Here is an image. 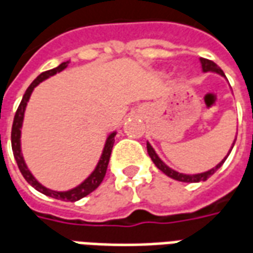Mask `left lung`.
<instances>
[{
	"instance_id": "1",
	"label": "left lung",
	"mask_w": 253,
	"mask_h": 253,
	"mask_svg": "<svg viewBox=\"0 0 253 253\" xmlns=\"http://www.w3.org/2000/svg\"><path fill=\"white\" fill-rule=\"evenodd\" d=\"M201 63H202V69H203V72H214L225 77V73L222 72V69L218 66L217 63H214L212 61H210V59H206V58H201ZM234 142H236V139H234ZM146 148H148V153L149 156H150L152 161H153L154 165H156L161 172H164L165 175L169 176V177H172V179H175V180L184 181V183H198V181L207 180L210 176L214 175V173H215V172L222 167V164L225 163V160L228 159L229 153H230V150H229V153L226 154V157H225V159H223L222 161L217 165V167H214L212 169L207 170V172H203V173H198V175H184V173H179V172H176V170L170 169L169 167H167V165H165L164 163L159 159V156L156 154L153 148L150 146V143H146ZM232 148H233V146H232Z\"/></svg>"
}]
</instances>
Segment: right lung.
I'll return each instance as SVG.
<instances>
[{
  "instance_id": "1",
  "label": "right lung",
  "mask_w": 253,
  "mask_h": 253,
  "mask_svg": "<svg viewBox=\"0 0 253 253\" xmlns=\"http://www.w3.org/2000/svg\"><path fill=\"white\" fill-rule=\"evenodd\" d=\"M69 62H63L61 63L59 66L55 67V69H51V70H47V72H43L42 74H39L38 77L32 81L28 89L25 90L24 96H23V100L20 103L19 108L16 111V115H14L13 119V126H12V150H13V156L16 159V163H17V167H19L20 172L21 175L24 176V179L31 186L34 187L35 190H38L42 194H44L47 196H51V198H55V199H61V201L65 202H76L78 199H81L84 196L89 195L92 191H94L97 187L100 186V183L103 181L105 176V172H107V167H108V163H110V157H111V152H112V146H114V142H115V132H112L110 137L107 138V142H105L104 150H103V154H101V159H100L99 164L96 167V169L92 172V175L89 176L86 180L81 183L80 186L73 188V190L65 191V192H58V191H51L43 187L36 180L35 177L32 176L27 165H25L24 160H23V156H21V148H20V134H21V123H23V118H24V111H25V105H27V101L30 99L31 93L32 90L35 88L36 85L39 83H42L43 80H46L50 76H54L57 74L58 72H62L63 69L67 66Z\"/></svg>"
}]
</instances>
